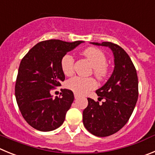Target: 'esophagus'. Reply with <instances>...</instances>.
I'll return each mask as SVG.
<instances>
[{
    "instance_id": "esophagus-1",
    "label": "esophagus",
    "mask_w": 155,
    "mask_h": 155,
    "mask_svg": "<svg viewBox=\"0 0 155 155\" xmlns=\"http://www.w3.org/2000/svg\"><path fill=\"white\" fill-rule=\"evenodd\" d=\"M74 97H75V99H78V98H79V97H80V96H79V95H78V94H76V93H74Z\"/></svg>"
}]
</instances>
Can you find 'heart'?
Listing matches in <instances>:
<instances>
[{
  "mask_svg": "<svg viewBox=\"0 0 155 155\" xmlns=\"http://www.w3.org/2000/svg\"><path fill=\"white\" fill-rule=\"evenodd\" d=\"M83 55L90 62L93 68V74L98 79H103L107 74V57L104 51L94 47H90L83 51ZM61 68L64 74L70 76L74 72V58L66 54L62 58ZM97 82L93 78H82L75 76L69 79L66 87L77 94H85L97 87Z\"/></svg>",
  "mask_w": 155,
  "mask_h": 155,
  "instance_id": "heart-1",
  "label": "heart"
}]
</instances>
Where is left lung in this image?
<instances>
[{
  "label": "left lung",
  "instance_id": "obj_1",
  "mask_svg": "<svg viewBox=\"0 0 155 155\" xmlns=\"http://www.w3.org/2000/svg\"><path fill=\"white\" fill-rule=\"evenodd\" d=\"M91 43L110 48L115 66L107 83L96 91L98 100L104 102L88 98L83 121L92 134L107 137L119 131L130 117L138 98V79L131 59L120 46L109 41Z\"/></svg>",
  "mask_w": 155,
  "mask_h": 155
}]
</instances>
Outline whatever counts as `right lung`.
I'll use <instances>...</instances> for the list:
<instances>
[{"label":"right lung","mask_w":155,"mask_h":155,"mask_svg":"<svg viewBox=\"0 0 155 155\" xmlns=\"http://www.w3.org/2000/svg\"><path fill=\"white\" fill-rule=\"evenodd\" d=\"M83 41H43L31 48L21 61L15 84V97L24 119L40 131H51L63 124L74 100L67 89L52 98L51 91L61 86L65 75L61 60Z\"/></svg>","instance_id":"right-lung-1"}]
</instances>
